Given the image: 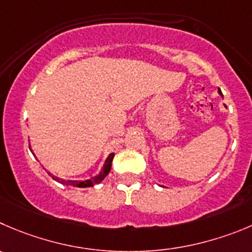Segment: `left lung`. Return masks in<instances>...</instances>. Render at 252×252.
I'll use <instances>...</instances> for the list:
<instances>
[{
    "label": "left lung",
    "mask_w": 252,
    "mask_h": 252,
    "mask_svg": "<svg viewBox=\"0 0 252 252\" xmlns=\"http://www.w3.org/2000/svg\"><path fill=\"white\" fill-rule=\"evenodd\" d=\"M219 93H220V90H219ZM220 95H221V96H222V94H221V93H220Z\"/></svg>",
    "instance_id": "1"
}]
</instances>
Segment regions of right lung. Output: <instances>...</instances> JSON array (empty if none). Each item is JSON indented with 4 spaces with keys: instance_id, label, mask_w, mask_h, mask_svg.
Here are the masks:
<instances>
[{
    "instance_id": "right-lung-1",
    "label": "right lung",
    "mask_w": 252,
    "mask_h": 252,
    "mask_svg": "<svg viewBox=\"0 0 252 252\" xmlns=\"http://www.w3.org/2000/svg\"><path fill=\"white\" fill-rule=\"evenodd\" d=\"M114 153H111V155L109 156V157L106 158V160H105V164H104V168L101 169V172H100L99 174H97L96 177H94V178L92 179H88V181H62V179L57 178V177L54 176H50L53 177V178L56 179V181L61 182V183L63 184H66V186H73V187H79V188H86V187H93L95 186V184L100 183V182L102 181V179L105 178V177L109 174L110 169H111V163H112V159H114Z\"/></svg>"
}]
</instances>
